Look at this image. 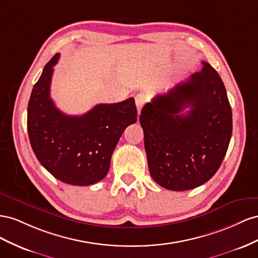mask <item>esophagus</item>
Here are the masks:
<instances>
[{
	"label": "esophagus",
	"instance_id": "1",
	"mask_svg": "<svg viewBox=\"0 0 258 258\" xmlns=\"http://www.w3.org/2000/svg\"><path fill=\"white\" fill-rule=\"evenodd\" d=\"M135 102H136V107L138 110V113H141V110L143 108V106L145 105L146 102V96L144 94H137L135 96Z\"/></svg>",
	"mask_w": 258,
	"mask_h": 258
}]
</instances>
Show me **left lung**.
Masks as SVG:
<instances>
[{
	"mask_svg": "<svg viewBox=\"0 0 258 258\" xmlns=\"http://www.w3.org/2000/svg\"><path fill=\"white\" fill-rule=\"evenodd\" d=\"M142 109L151 177L161 187L185 191L217 172L232 134V112L222 79L209 62ZM186 107L190 110L181 112Z\"/></svg>",
	"mask_w": 258,
	"mask_h": 258,
	"instance_id": "left-lung-1",
	"label": "left lung"
}]
</instances>
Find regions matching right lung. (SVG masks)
Here are the masks:
<instances>
[{
	"label": "right lung",
	"mask_w": 258,
	"mask_h": 258,
	"mask_svg": "<svg viewBox=\"0 0 258 258\" xmlns=\"http://www.w3.org/2000/svg\"><path fill=\"white\" fill-rule=\"evenodd\" d=\"M56 54L33 86L28 104L29 139L40 163L62 182L90 186L107 175L115 146L137 121L135 100L99 104L83 115H67L49 96Z\"/></svg>",
	"instance_id": "1"
}]
</instances>
